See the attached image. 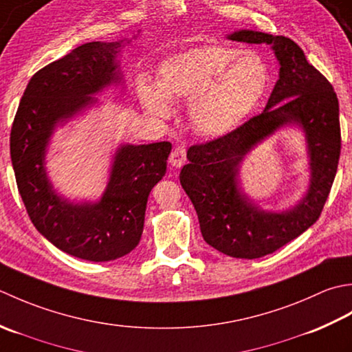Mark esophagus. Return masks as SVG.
I'll return each instance as SVG.
<instances>
[{"instance_id": "esophagus-1", "label": "esophagus", "mask_w": 352, "mask_h": 352, "mask_svg": "<svg viewBox=\"0 0 352 352\" xmlns=\"http://www.w3.org/2000/svg\"><path fill=\"white\" fill-rule=\"evenodd\" d=\"M186 161V148L184 146H176L170 153V164L173 167H181Z\"/></svg>"}]
</instances>
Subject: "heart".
<instances>
[{"instance_id":"b5f03b06","label":"heart","mask_w":352,"mask_h":352,"mask_svg":"<svg viewBox=\"0 0 352 352\" xmlns=\"http://www.w3.org/2000/svg\"><path fill=\"white\" fill-rule=\"evenodd\" d=\"M270 83L266 60L254 52L212 44L171 54L157 68L156 83L141 77L136 94L157 117L171 109L170 98L190 100L188 116L199 133L232 131L261 103Z\"/></svg>"}]
</instances>
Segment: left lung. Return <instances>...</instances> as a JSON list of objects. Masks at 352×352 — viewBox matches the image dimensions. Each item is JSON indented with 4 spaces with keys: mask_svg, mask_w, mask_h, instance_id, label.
Returning <instances> with one entry per match:
<instances>
[{
    "mask_svg": "<svg viewBox=\"0 0 352 352\" xmlns=\"http://www.w3.org/2000/svg\"><path fill=\"white\" fill-rule=\"evenodd\" d=\"M231 38L272 45L281 65L279 78L261 113L217 140L191 146L186 152L190 162L179 177L208 245L229 256L254 260L296 239L324 210L340 156L339 100L296 42L252 30L235 32ZM287 124H298L306 133L311 188L292 210L266 213L241 192L238 168L250 149Z\"/></svg>",
    "mask_w": 352,
    "mask_h": 352,
    "instance_id": "8db88e82",
    "label": "left lung"
}]
</instances>
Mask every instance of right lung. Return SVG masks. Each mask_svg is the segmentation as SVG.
Masks as SVG:
<instances>
[{
    "instance_id": "add662e5",
    "label": "right lung",
    "mask_w": 352,
    "mask_h": 352,
    "mask_svg": "<svg viewBox=\"0 0 352 352\" xmlns=\"http://www.w3.org/2000/svg\"><path fill=\"white\" fill-rule=\"evenodd\" d=\"M121 44L88 42L39 69L27 85L10 132L12 166L32 223L57 249L96 263L117 260L138 246L147 199L166 175L171 144L121 146L96 204H71L56 195L45 173V148L57 123L94 104L91 96L121 80Z\"/></svg>"
}]
</instances>
